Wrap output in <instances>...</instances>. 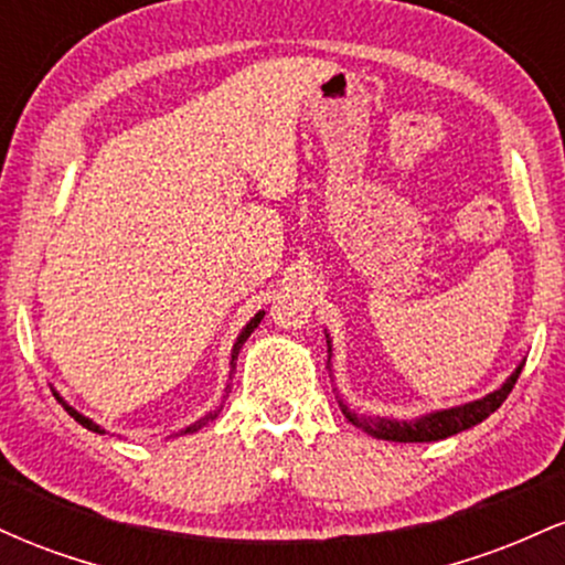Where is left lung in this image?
I'll use <instances>...</instances> for the list:
<instances>
[{"label": "left lung", "mask_w": 565, "mask_h": 565, "mask_svg": "<svg viewBox=\"0 0 565 565\" xmlns=\"http://www.w3.org/2000/svg\"><path fill=\"white\" fill-rule=\"evenodd\" d=\"M329 342V340H327ZM332 350V348H329ZM523 364L512 372V377L504 382L502 387L494 393H489L481 401H472V404L457 406V408H444V412L427 414V417L414 419V423H393V419H372V417H359V414L348 412V406H342L345 417L353 423L355 427L369 433V436L382 438V440H398V444H427V440H440L457 436V433L468 430V427L483 423L489 414H494L499 406L504 404L512 387H515L518 377H521Z\"/></svg>", "instance_id": "obj_1"}]
</instances>
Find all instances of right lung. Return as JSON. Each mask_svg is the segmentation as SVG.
<instances>
[{
    "mask_svg": "<svg viewBox=\"0 0 565 565\" xmlns=\"http://www.w3.org/2000/svg\"><path fill=\"white\" fill-rule=\"evenodd\" d=\"M263 316H265V310H260V313H257V316H255V319H252L249 323H246V327H244V332H242V334H238L236 345H233V355H231V364H233V361H236V359H238V350H242V345H244V342H246V337H249L252 332H255V329H257V323H260V319H263ZM233 366H236V364H233ZM63 406H66V412H68V414H71V417H74V419H76V423H79L82 427H87V430H95V433H106V430H100V427H97V425L93 423V419H87V417H84V414H79V412H76V408H71L68 404H63ZM217 412H220V408H217ZM217 412H215V414H206V417H204V419H199V423L188 425L183 433H196V430H201V425H206V423H210V419H215V417H217Z\"/></svg>",
    "mask_w": 565,
    "mask_h": 565,
    "instance_id": "1",
    "label": "right lung"
}]
</instances>
